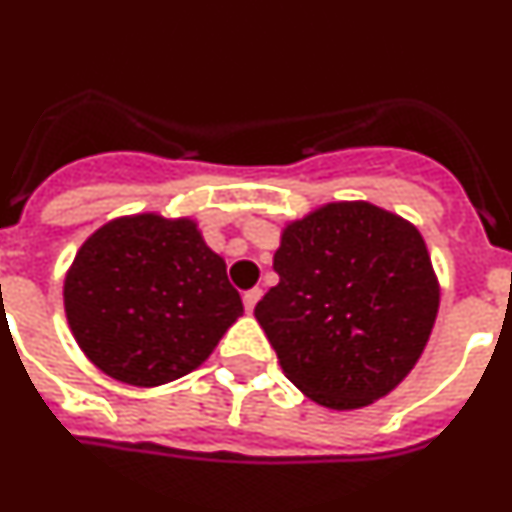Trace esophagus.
Masks as SVG:
<instances>
[{
	"label": "esophagus",
	"mask_w": 512,
	"mask_h": 512,
	"mask_svg": "<svg viewBox=\"0 0 512 512\" xmlns=\"http://www.w3.org/2000/svg\"><path fill=\"white\" fill-rule=\"evenodd\" d=\"M260 295H262L260 288H252V290H247L245 295H242V300H245V310H247V313H252V310H255V305H257V300H260Z\"/></svg>",
	"instance_id": "esophagus-1"
}]
</instances>
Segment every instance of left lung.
<instances>
[{
    "mask_svg": "<svg viewBox=\"0 0 512 512\" xmlns=\"http://www.w3.org/2000/svg\"><path fill=\"white\" fill-rule=\"evenodd\" d=\"M280 283L255 318L285 376L331 409L381 399L414 369L439 288L422 234L369 202H338L283 232Z\"/></svg>",
    "mask_w": 512,
    "mask_h": 512,
    "instance_id": "8db88e82",
    "label": "left lung"
}]
</instances>
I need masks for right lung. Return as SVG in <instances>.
Listing matches in <instances>:
<instances>
[{"mask_svg": "<svg viewBox=\"0 0 512 512\" xmlns=\"http://www.w3.org/2000/svg\"><path fill=\"white\" fill-rule=\"evenodd\" d=\"M227 265L189 219L108 222L65 278V313L85 356L113 379L159 386L197 369L242 315Z\"/></svg>", "mask_w": 512, "mask_h": 512, "instance_id": "add662e5", "label": "right lung"}]
</instances>
